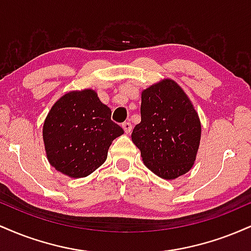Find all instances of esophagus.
<instances>
[{"label": "esophagus", "instance_id": "obj_1", "mask_svg": "<svg viewBox=\"0 0 251 251\" xmlns=\"http://www.w3.org/2000/svg\"><path fill=\"white\" fill-rule=\"evenodd\" d=\"M123 128H124V131H125V133L128 134L129 132L132 131V124L128 123V122L124 123V124H123Z\"/></svg>", "mask_w": 251, "mask_h": 251}]
</instances>
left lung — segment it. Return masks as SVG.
<instances>
[{"instance_id":"left-lung-1","label":"left lung","mask_w":251,"mask_h":251,"mask_svg":"<svg viewBox=\"0 0 251 251\" xmlns=\"http://www.w3.org/2000/svg\"><path fill=\"white\" fill-rule=\"evenodd\" d=\"M142 122L132 142L148 168L164 179H175L191 170L201 142V122L185 92L171 79L144 89Z\"/></svg>"}]
</instances>
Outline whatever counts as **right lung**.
<instances>
[{
	"mask_svg": "<svg viewBox=\"0 0 251 251\" xmlns=\"http://www.w3.org/2000/svg\"><path fill=\"white\" fill-rule=\"evenodd\" d=\"M123 133L93 89L62 96L50 108L42 129L48 162L71 178L86 177L102 165L112 142Z\"/></svg>",
	"mask_w": 251,
	"mask_h": 251,
	"instance_id": "right-lung-1",
	"label": "right lung"
}]
</instances>
